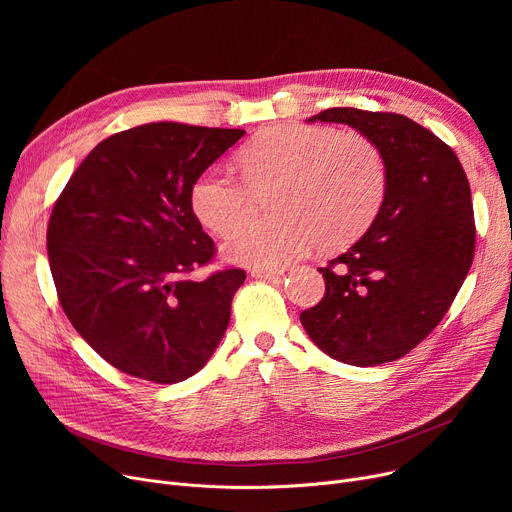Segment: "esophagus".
<instances>
[{
	"label": "esophagus",
	"instance_id": "1",
	"mask_svg": "<svg viewBox=\"0 0 512 512\" xmlns=\"http://www.w3.org/2000/svg\"><path fill=\"white\" fill-rule=\"evenodd\" d=\"M282 274V270H267V267H253L251 276L259 278V280H274Z\"/></svg>",
	"mask_w": 512,
	"mask_h": 512
}]
</instances>
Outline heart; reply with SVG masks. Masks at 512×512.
Masks as SVG:
<instances>
[{
	"label": "heart",
	"mask_w": 512,
	"mask_h": 512,
	"mask_svg": "<svg viewBox=\"0 0 512 512\" xmlns=\"http://www.w3.org/2000/svg\"><path fill=\"white\" fill-rule=\"evenodd\" d=\"M240 170L245 182L220 166L203 170L191 186V209L209 232L226 236L246 217L250 192L274 185L273 218L231 231L222 247L228 261L253 267L286 265L315 242L346 245L373 222L388 188L382 151L330 126L267 128L242 147Z\"/></svg>",
	"instance_id": "obj_1"
}]
</instances>
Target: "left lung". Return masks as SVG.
<instances>
[{
	"mask_svg": "<svg viewBox=\"0 0 512 512\" xmlns=\"http://www.w3.org/2000/svg\"><path fill=\"white\" fill-rule=\"evenodd\" d=\"M309 122L359 130L382 151L388 188L369 230L319 267L326 294L301 313V324L336 361H396L440 324L469 274L475 222L467 174L446 143L407 116L330 107Z\"/></svg>",
	"mask_w": 512,
	"mask_h": 512,
	"instance_id": "1",
	"label": "left lung"
}]
</instances>
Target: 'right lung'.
<instances>
[{"instance_id": "right-lung-1", "label": "right lung", "mask_w": 512, "mask_h": 512, "mask_svg": "<svg viewBox=\"0 0 512 512\" xmlns=\"http://www.w3.org/2000/svg\"><path fill=\"white\" fill-rule=\"evenodd\" d=\"M242 134L178 122L112 134L53 205L47 255L60 305L95 353L134 378H191L230 324L247 274L188 278L215 255L191 186Z\"/></svg>"}]
</instances>
